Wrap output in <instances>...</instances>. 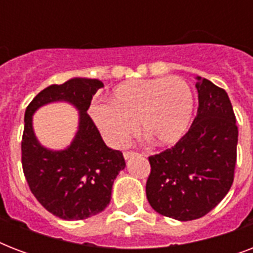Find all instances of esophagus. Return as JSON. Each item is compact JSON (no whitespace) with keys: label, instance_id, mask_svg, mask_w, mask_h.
<instances>
[{"label":"esophagus","instance_id":"1","mask_svg":"<svg viewBox=\"0 0 253 253\" xmlns=\"http://www.w3.org/2000/svg\"><path fill=\"white\" fill-rule=\"evenodd\" d=\"M136 152H125V154H123V158L126 159V160H128V159H131V158H134V156H136Z\"/></svg>","mask_w":253,"mask_h":253}]
</instances>
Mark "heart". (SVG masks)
I'll return each mask as SVG.
<instances>
[{
    "mask_svg": "<svg viewBox=\"0 0 253 253\" xmlns=\"http://www.w3.org/2000/svg\"><path fill=\"white\" fill-rule=\"evenodd\" d=\"M192 114V90L174 76L126 81L113 90L109 103L90 107L95 126L114 148L126 146L135 123L155 144H176L186 134Z\"/></svg>",
    "mask_w": 253,
    "mask_h": 253,
    "instance_id": "1",
    "label": "heart"
}]
</instances>
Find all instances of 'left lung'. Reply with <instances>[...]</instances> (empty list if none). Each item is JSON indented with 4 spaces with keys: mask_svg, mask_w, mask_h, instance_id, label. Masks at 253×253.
Wrapping results in <instances>:
<instances>
[{
    "mask_svg": "<svg viewBox=\"0 0 253 253\" xmlns=\"http://www.w3.org/2000/svg\"><path fill=\"white\" fill-rule=\"evenodd\" d=\"M198 110L189 131L172 148L150 156L147 200L155 211L177 220L206 215L234 181L238 127L222 87L197 76Z\"/></svg>",
    "mask_w": 253,
    "mask_h": 253,
    "instance_id": "1",
    "label": "left lung"
}]
</instances>
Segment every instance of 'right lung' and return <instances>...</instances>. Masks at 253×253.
<instances>
[{"mask_svg":"<svg viewBox=\"0 0 253 253\" xmlns=\"http://www.w3.org/2000/svg\"><path fill=\"white\" fill-rule=\"evenodd\" d=\"M102 86L95 79L73 77L43 89L26 109L22 136L26 181L42 206L61 219H86L105 210L110 204L114 180L126 167L122 152L105 144L87 115L93 95ZM52 102H68L79 110V128L64 150L42 146L33 132L35 111Z\"/></svg>","mask_w":253,"mask_h":253,"instance_id":"obj_1","label":"right lung"}]
</instances>
